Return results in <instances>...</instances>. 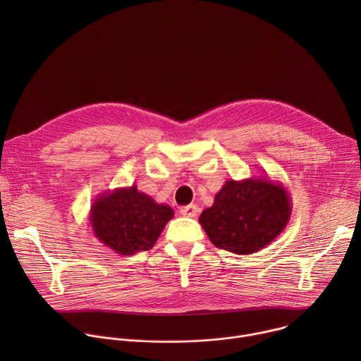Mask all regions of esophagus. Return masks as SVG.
Returning a JSON list of instances; mask_svg holds the SVG:
<instances>
[{"instance_id":"esophagus-1","label":"esophagus","mask_w":361,"mask_h":361,"mask_svg":"<svg viewBox=\"0 0 361 361\" xmlns=\"http://www.w3.org/2000/svg\"><path fill=\"white\" fill-rule=\"evenodd\" d=\"M180 213L184 217H195L198 214V209H197L195 204H188V205H184V207L180 209Z\"/></svg>"}]
</instances>
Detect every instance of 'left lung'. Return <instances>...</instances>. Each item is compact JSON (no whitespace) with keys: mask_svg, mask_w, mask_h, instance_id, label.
I'll use <instances>...</instances> for the list:
<instances>
[{"mask_svg":"<svg viewBox=\"0 0 361 361\" xmlns=\"http://www.w3.org/2000/svg\"><path fill=\"white\" fill-rule=\"evenodd\" d=\"M291 210L286 187L260 176L227 180L198 221L214 245L247 255L276 240L288 224Z\"/></svg>","mask_w":361,"mask_h":361,"instance_id":"left-lung-1","label":"left lung"}]
</instances>
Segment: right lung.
Instances as JSON below:
<instances>
[{"instance_id":"add662e5","label":"right lung","mask_w":361,"mask_h":361,"mask_svg":"<svg viewBox=\"0 0 361 361\" xmlns=\"http://www.w3.org/2000/svg\"><path fill=\"white\" fill-rule=\"evenodd\" d=\"M174 217L167 204L138 191L137 185L101 192L91 204L92 234L120 255L149 250Z\"/></svg>"}]
</instances>
